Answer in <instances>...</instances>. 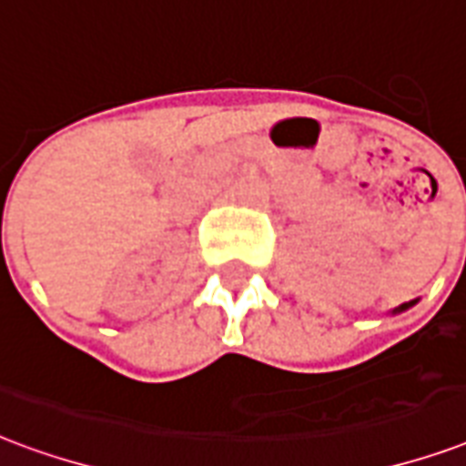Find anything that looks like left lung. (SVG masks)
I'll list each match as a JSON object with an SVG mask.
<instances>
[{
    "label": "left lung",
    "instance_id": "1",
    "mask_svg": "<svg viewBox=\"0 0 466 466\" xmlns=\"http://www.w3.org/2000/svg\"><path fill=\"white\" fill-rule=\"evenodd\" d=\"M408 305H413V303H403V305H400V308H396V310H393V312H400V310H406Z\"/></svg>",
    "mask_w": 466,
    "mask_h": 466
}]
</instances>
